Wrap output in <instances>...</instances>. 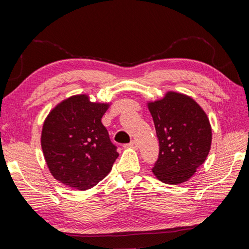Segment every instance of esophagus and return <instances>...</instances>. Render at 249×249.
I'll use <instances>...</instances> for the list:
<instances>
[{
	"mask_svg": "<svg viewBox=\"0 0 249 249\" xmlns=\"http://www.w3.org/2000/svg\"><path fill=\"white\" fill-rule=\"evenodd\" d=\"M124 147L125 148H133V149H137L138 148V144H137V142L135 141V140H133V141H131L129 144H124Z\"/></svg>",
	"mask_w": 249,
	"mask_h": 249,
	"instance_id": "obj_1",
	"label": "esophagus"
}]
</instances>
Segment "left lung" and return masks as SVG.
I'll return each instance as SVG.
<instances>
[{"label":"left lung","instance_id":"obj_1","mask_svg":"<svg viewBox=\"0 0 249 249\" xmlns=\"http://www.w3.org/2000/svg\"><path fill=\"white\" fill-rule=\"evenodd\" d=\"M147 107L160 145L153 173L165 184H182L209 155L212 143L209 118L192 97L175 91L148 102Z\"/></svg>","mask_w":249,"mask_h":249}]
</instances>
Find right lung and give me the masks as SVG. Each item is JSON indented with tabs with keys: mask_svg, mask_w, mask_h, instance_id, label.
Here are the masks:
<instances>
[{
	"mask_svg": "<svg viewBox=\"0 0 249 249\" xmlns=\"http://www.w3.org/2000/svg\"><path fill=\"white\" fill-rule=\"evenodd\" d=\"M109 106L78 94L49 113L42 125L41 148L50 172L60 183L84 191L111 171L118 153L102 124Z\"/></svg>",
	"mask_w": 249,
	"mask_h": 249,
	"instance_id": "1",
	"label": "right lung"
}]
</instances>
